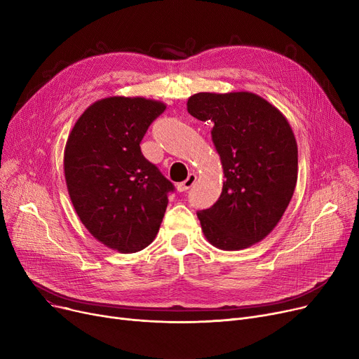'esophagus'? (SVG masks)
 I'll return each mask as SVG.
<instances>
[{
	"instance_id": "1",
	"label": "esophagus",
	"mask_w": 359,
	"mask_h": 359,
	"mask_svg": "<svg viewBox=\"0 0 359 359\" xmlns=\"http://www.w3.org/2000/svg\"><path fill=\"white\" fill-rule=\"evenodd\" d=\"M195 182H196V176L191 173L189 176H187V179H186V180H183V182L177 183L176 189H177V192H186L187 189H191V187L194 186V183H195Z\"/></svg>"
}]
</instances>
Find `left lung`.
<instances>
[{"label": "left lung", "instance_id": "obj_1", "mask_svg": "<svg viewBox=\"0 0 359 359\" xmlns=\"http://www.w3.org/2000/svg\"><path fill=\"white\" fill-rule=\"evenodd\" d=\"M187 111L212 123L225 177L218 201L198 211L202 231L221 250L250 248L276 227L294 195V132L275 106L249 91L198 93Z\"/></svg>", "mask_w": 359, "mask_h": 359}]
</instances>
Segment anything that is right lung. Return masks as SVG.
I'll list each match as a JSON object with an SVG mask.
<instances>
[{
	"instance_id": "add662e5",
	"label": "right lung",
	"mask_w": 359,
	"mask_h": 359,
	"mask_svg": "<svg viewBox=\"0 0 359 359\" xmlns=\"http://www.w3.org/2000/svg\"><path fill=\"white\" fill-rule=\"evenodd\" d=\"M164 110V103L144 97L102 99L75 122L65 145L75 212L93 237L121 253L140 252L156 238L175 191L140 147Z\"/></svg>"
}]
</instances>
